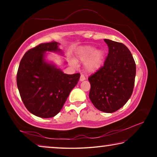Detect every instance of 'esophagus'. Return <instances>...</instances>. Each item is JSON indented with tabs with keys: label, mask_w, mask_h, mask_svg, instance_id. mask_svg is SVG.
<instances>
[{
	"label": "esophagus",
	"mask_w": 157,
	"mask_h": 157,
	"mask_svg": "<svg viewBox=\"0 0 157 157\" xmlns=\"http://www.w3.org/2000/svg\"><path fill=\"white\" fill-rule=\"evenodd\" d=\"M85 77H84V75H80V78H79V81L80 82H83V81H84L85 80Z\"/></svg>",
	"instance_id": "obj_1"
}]
</instances>
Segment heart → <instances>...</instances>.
Here are the masks:
<instances>
[{
    "instance_id": "1",
    "label": "heart",
    "mask_w": 157,
    "mask_h": 157,
    "mask_svg": "<svg viewBox=\"0 0 157 157\" xmlns=\"http://www.w3.org/2000/svg\"><path fill=\"white\" fill-rule=\"evenodd\" d=\"M77 57L84 62V68L89 73H95L102 66L105 59V52L102 50H96L91 46L79 48L77 51Z\"/></svg>"
}]
</instances>
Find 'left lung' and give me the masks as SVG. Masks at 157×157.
Listing matches in <instances>:
<instances>
[{
	"mask_svg": "<svg viewBox=\"0 0 157 157\" xmlns=\"http://www.w3.org/2000/svg\"><path fill=\"white\" fill-rule=\"evenodd\" d=\"M109 53L104 66L89 78V98L98 110L115 112L126 104L132 94L136 63L123 44L105 39Z\"/></svg>",
	"mask_w": 157,
	"mask_h": 157,
	"instance_id": "obj_1",
	"label": "left lung"
}]
</instances>
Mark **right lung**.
<instances>
[{"label":"right lung","mask_w":157,"mask_h":157,"mask_svg":"<svg viewBox=\"0 0 157 157\" xmlns=\"http://www.w3.org/2000/svg\"><path fill=\"white\" fill-rule=\"evenodd\" d=\"M59 45L53 41L29 50L18 66L17 83L21 99L31 113L40 118H52L59 112L80 77L64 73L46 59V52L63 55Z\"/></svg>","instance_id":"add662e5"}]
</instances>
